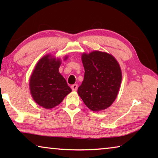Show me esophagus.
Returning a JSON list of instances; mask_svg holds the SVG:
<instances>
[{
    "label": "esophagus",
    "instance_id": "esophagus-1",
    "mask_svg": "<svg viewBox=\"0 0 158 158\" xmlns=\"http://www.w3.org/2000/svg\"><path fill=\"white\" fill-rule=\"evenodd\" d=\"M72 90H73V91H76L77 90V88H78V85L77 84H74V85H72Z\"/></svg>",
    "mask_w": 158,
    "mask_h": 158
}]
</instances>
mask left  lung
I'll return each mask as SVG.
<instances>
[{"label":"left lung","instance_id":"8db88e82","mask_svg":"<svg viewBox=\"0 0 158 158\" xmlns=\"http://www.w3.org/2000/svg\"><path fill=\"white\" fill-rule=\"evenodd\" d=\"M81 60L84 78L77 93L91 111L105 110L116 100L121 86L119 63L111 54L100 51L82 53Z\"/></svg>","mask_w":158,"mask_h":158}]
</instances>
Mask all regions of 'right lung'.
<instances>
[{
  "label": "right lung",
  "instance_id": "add662e5",
  "mask_svg": "<svg viewBox=\"0 0 158 158\" xmlns=\"http://www.w3.org/2000/svg\"><path fill=\"white\" fill-rule=\"evenodd\" d=\"M65 56L63 60L68 59ZM60 58L47 54L37 63L29 79V89L34 101L45 109H52L72 91L59 73Z\"/></svg>",
  "mask_w": 158,
  "mask_h": 158
}]
</instances>
